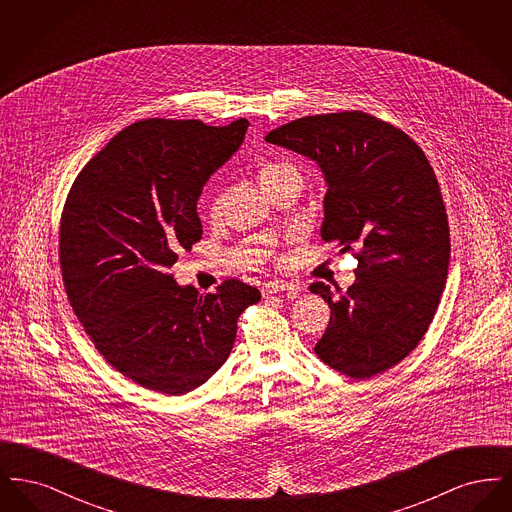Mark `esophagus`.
<instances>
[{"instance_id":"34e87169","label":"esophagus","mask_w":512,"mask_h":512,"mask_svg":"<svg viewBox=\"0 0 512 512\" xmlns=\"http://www.w3.org/2000/svg\"><path fill=\"white\" fill-rule=\"evenodd\" d=\"M274 293H288V295L295 297L299 293V288L295 284L284 282V280H272V282H267L263 286V297H270Z\"/></svg>"}]
</instances>
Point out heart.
<instances>
[{
	"label": "heart",
	"mask_w": 512,
	"mask_h": 512,
	"mask_svg": "<svg viewBox=\"0 0 512 512\" xmlns=\"http://www.w3.org/2000/svg\"><path fill=\"white\" fill-rule=\"evenodd\" d=\"M293 172H295V169H293L292 165H288V163H265L261 167V171H259V182H261V186H267L268 182H272V180H276V178H280L284 174H293ZM220 207H222V197L219 195L213 201V205H211V215L213 217L219 215Z\"/></svg>",
	"instance_id": "b5f03b06"
}]
</instances>
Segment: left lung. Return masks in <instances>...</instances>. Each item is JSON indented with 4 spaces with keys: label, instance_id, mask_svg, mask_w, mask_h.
Wrapping results in <instances>:
<instances>
[{
    "label": "left lung",
    "instance_id": "left-lung-1",
    "mask_svg": "<svg viewBox=\"0 0 512 512\" xmlns=\"http://www.w3.org/2000/svg\"><path fill=\"white\" fill-rule=\"evenodd\" d=\"M268 144L315 161L326 182L320 238L359 247L355 282L330 292L315 351L355 380L401 363L438 311L451 257L438 178L405 132L361 111L315 115L268 132Z\"/></svg>",
    "mask_w": 512,
    "mask_h": 512
}]
</instances>
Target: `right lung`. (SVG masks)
I'll use <instances>...</instances> for the list:
<instances>
[{"mask_svg":"<svg viewBox=\"0 0 512 512\" xmlns=\"http://www.w3.org/2000/svg\"><path fill=\"white\" fill-rule=\"evenodd\" d=\"M249 122L147 119L121 130L74 180L59 255L76 317L107 363L147 390L184 395L228 359L261 293L240 280L199 293L172 278L201 240L197 199Z\"/></svg>","mask_w":512,"mask_h":512,"instance_id":"1","label":"right lung"}]
</instances>
